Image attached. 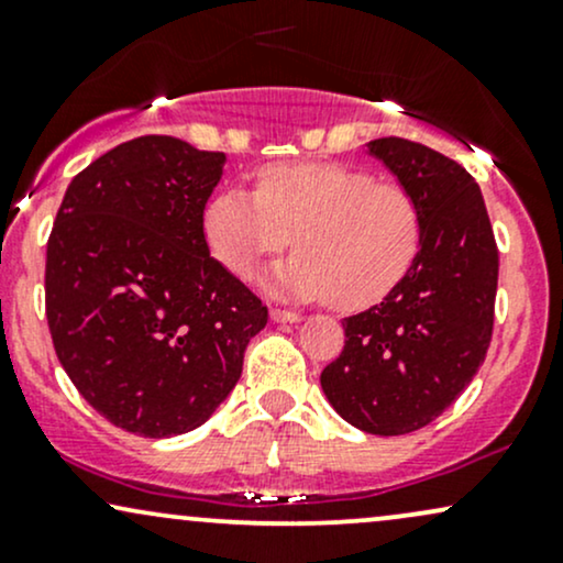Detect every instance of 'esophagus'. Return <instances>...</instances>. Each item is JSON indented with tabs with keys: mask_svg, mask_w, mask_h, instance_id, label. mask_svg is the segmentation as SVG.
Here are the masks:
<instances>
[{
	"mask_svg": "<svg viewBox=\"0 0 563 563\" xmlns=\"http://www.w3.org/2000/svg\"><path fill=\"white\" fill-rule=\"evenodd\" d=\"M269 318H273L275 322H299L301 320V314L299 312H290V309H273V312H269Z\"/></svg>",
	"mask_w": 563,
	"mask_h": 563,
	"instance_id": "esophagus-1",
	"label": "esophagus"
}]
</instances>
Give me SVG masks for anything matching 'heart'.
I'll return each mask as SVG.
<instances>
[{"mask_svg": "<svg viewBox=\"0 0 563 563\" xmlns=\"http://www.w3.org/2000/svg\"><path fill=\"white\" fill-rule=\"evenodd\" d=\"M294 235L296 254L267 277L275 294L367 309L391 294L423 243L421 203L360 166L273 164L254 192L224 187L203 209V238L230 273L249 277Z\"/></svg>", "mask_w": 563, "mask_h": 563, "instance_id": "1", "label": "heart"}]
</instances>
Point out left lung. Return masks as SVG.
<instances>
[{"label": "left lung", "mask_w": 563, "mask_h": 563, "mask_svg": "<svg viewBox=\"0 0 563 563\" xmlns=\"http://www.w3.org/2000/svg\"><path fill=\"white\" fill-rule=\"evenodd\" d=\"M367 151L421 203L423 243L384 301L344 320V349L320 384L346 423L399 437L442 416L487 357L497 243L479 185L457 161L402 137Z\"/></svg>", "instance_id": "8db88e82"}]
</instances>
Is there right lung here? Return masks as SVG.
Wrapping results in <instances>:
<instances>
[{
    "label": "right lung",
    "instance_id": "1",
    "mask_svg": "<svg viewBox=\"0 0 563 563\" xmlns=\"http://www.w3.org/2000/svg\"><path fill=\"white\" fill-rule=\"evenodd\" d=\"M222 166L224 153L145 134L76 174L57 209L44 267L55 354L81 397L132 434L209 421L267 325L260 296L203 238Z\"/></svg>",
    "mask_w": 563,
    "mask_h": 563
}]
</instances>
